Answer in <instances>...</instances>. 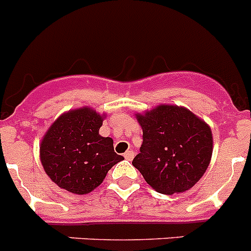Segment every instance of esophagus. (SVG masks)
<instances>
[{"label":"esophagus","mask_w":251,"mask_h":251,"mask_svg":"<svg viewBox=\"0 0 251 251\" xmlns=\"http://www.w3.org/2000/svg\"><path fill=\"white\" fill-rule=\"evenodd\" d=\"M124 158H126L127 160H132L133 158H134V151H126V153H124Z\"/></svg>","instance_id":"34e87169"}]
</instances>
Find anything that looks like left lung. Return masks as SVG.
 Returning <instances> with one entry per match:
<instances>
[{"label": "left lung", "mask_w": 251, "mask_h": 251, "mask_svg": "<svg viewBox=\"0 0 251 251\" xmlns=\"http://www.w3.org/2000/svg\"><path fill=\"white\" fill-rule=\"evenodd\" d=\"M137 121L143 129V143L132 164L147 183L168 195L194 187L213 153L208 124L187 108L169 104L138 113Z\"/></svg>", "instance_id": "8db88e82"}]
</instances>
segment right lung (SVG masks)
Returning <instances> with one entry per match:
<instances>
[{"instance_id":"right-lung-1","label":"right lung","mask_w":251,"mask_h":251,"mask_svg":"<svg viewBox=\"0 0 251 251\" xmlns=\"http://www.w3.org/2000/svg\"><path fill=\"white\" fill-rule=\"evenodd\" d=\"M104 117L89 107L78 108L48 128L40 146L41 163L59 188L73 194L91 193L124 159L114 151L113 139L100 134Z\"/></svg>"}]
</instances>
